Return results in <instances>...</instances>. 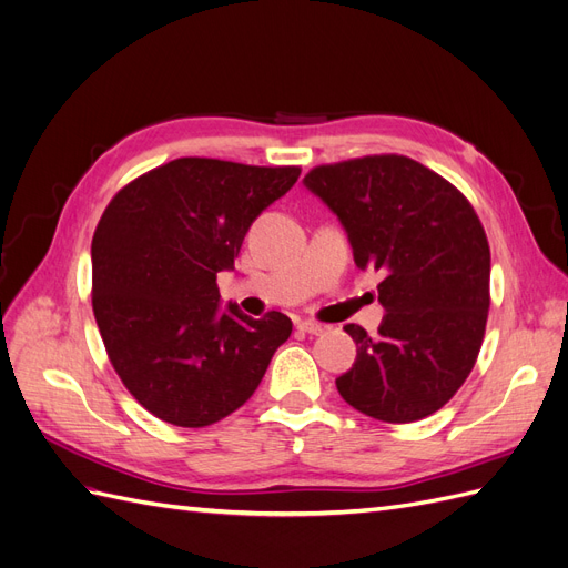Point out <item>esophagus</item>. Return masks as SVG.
<instances>
[{
    "label": "esophagus",
    "mask_w": 568,
    "mask_h": 568,
    "mask_svg": "<svg viewBox=\"0 0 568 568\" xmlns=\"http://www.w3.org/2000/svg\"><path fill=\"white\" fill-rule=\"evenodd\" d=\"M296 326H298L301 332H305V334H313V336H320V334H324V329H326L324 324L313 322V320H303V322H298Z\"/></svg>",
    "instance_id": "obj_1"
}]
</instances>
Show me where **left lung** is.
<instances>
[{
	"label": "left lung",
	"mask_w": 568,
	"mask_h": 568,
	"mask_svg": "<svg viewBox=\"0 0 568 568\" xmlns=\"http://www.w3.org/2000/svg\"><path fill=\"white\" fill-rule=\"evenodd\" d=\"M305 186L346 227L355 265L384 274L379 334L346 324L355 365L336 379L363 415L407 424L467 382L490 307V246L469 199L398 153L317 165Z\"/></svg>",
	"instance_id": "left-lung-1"
}]
</instances>
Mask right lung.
Segmentation results:
<instances>
[{
  "mask_svg": "<svg viewBox=\"0 0 568 568\" xmlns=\"http://www.w3.org/2000/svg\"><path fill=\"white\" fill-rule=\"evenodd\" d=\"M298 175V165L189 156L128 182L106 205L92 239V311L120 382L153 417L201 428L232 415L291 336L277 311H220L215 280Z\"/></svg>",
  "mask_w": 568,
  "mask_h": 568,
  "instance_id": "add662e5",
  "label": "right lung"
}]
</instances>
